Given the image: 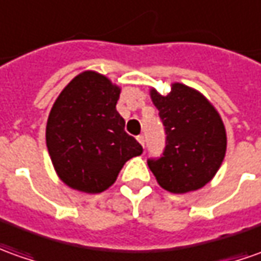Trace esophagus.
<instances>
[{
  "label": "esophagus",
  "mask_w": 261,
  "mask_h": 261,
  "mask_svg": "<svg viewBox=\"0 0 261 261\" xmlns=\"http://www.w3.org/2000/svg\"><path fill=\"white\" fill-rule=\"evenodd\" d=\"M136 139H138V142L141 143L142 146H145V139H143V136H142V135H139V136H138Z\"/></svg>",
  "instance_id": "34e87169"
}]
</instances>
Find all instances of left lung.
Segmentation results:
<instances>
[{
  "label": "left lung",
  "instance_id": "8db88e82",
  "mask_svg": "<svg viewBox=\"0 0 261 261\" xmlns=\"http://www.w3.org/2000/svg\"><path fill=\"white\" fill-rule=\"evenodd\" d=\"M150 99L159 111L166 146L148 166L159 186L170 193H188L209 183L226 154V127L216 108L199 91L179 82L163 96L154 88Z\"/></svg>",
  "mask_w": 261,
  "mask_h": 261
}]
</instances>
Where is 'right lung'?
<instances>
[{"mask_svg":"<svg viewBox=\"0 0 261 261\" xmlns=\"http://www.w3.org/2000/svg\"><path fill=\"white\" fill-rule=\"evenodd\" d=\"M120 88L85 71L62 89L46 122V148L58 177L71 189L100 193L111 188L142 146L125 132L116 111Z\"/></svg>","mask_w":261,"mask_h":261,"instance_id":"add662e5","label":"right lung"}]
</instances>
